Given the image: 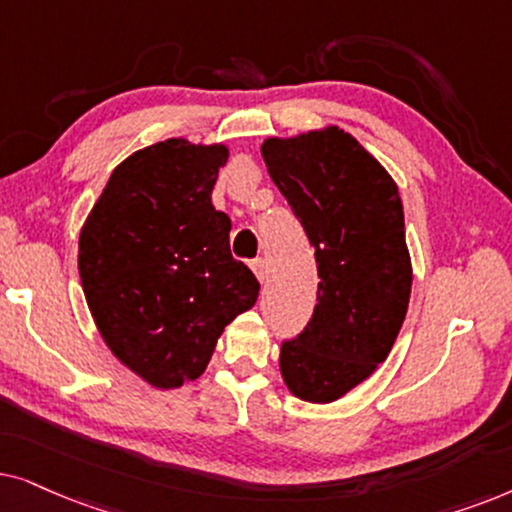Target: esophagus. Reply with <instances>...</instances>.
<instances>
[{
  "mask_svg": "<svg viewBox=\"0 0 512 512\" xmlns=\"http://www.w3.org/2000/svg\"><path fill=\"white\" fill-rule=\"evenodd\" d=\"M250 269H252V274L257 276V281H264V278H267V264H264V260L262 257H257V260H252L250 262Z\"/></svg>",
  "mask_w": 512,
  "mask_h": 512,
  "instance_id": "esophagus-1",
  "label": "esophagus"
}]
</instances>
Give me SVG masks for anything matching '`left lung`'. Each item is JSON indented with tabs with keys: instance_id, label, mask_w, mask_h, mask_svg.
Returning a JSON list of instances; mask_svg holds the SVG:
<instances>
[{
	"instance_id": "1",
	"label": "left lung",
	"mask_w": 512,
	"mask_h": 512,
	"mask_svg": "<svg viewBox=\"0 0 512 512\" xmlns=\"http://www.w3.org/2000/svg\"><path fill=\"white\" fill-rule=\"evenodd\" d=\"M274 185L302 222L318 264V304L281 346V374L306 403H335L391 353L412 292L398 185L342 128L267 138Z\"/></svg>"
}]
</instances>
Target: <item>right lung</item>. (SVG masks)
<instances>
[{
	"label": "right lung",
	"mask_w": 512,
	"mask_h": 512,
	"mask_svg": "<svg viewBox=\"0 0 512 512\" xmlns=\"http://www.w3.org/2000/svg\"><path fill=\"white\" fill-rule=\"evenodd\" d=\"M227 145L170 138L121 161L79 234L86 304L109 351L156 388L201 377L260 283L229 250L213 187Z\"/></svg>",
	"instance_id": "add662e5"
}]
</instances>
